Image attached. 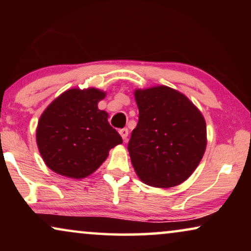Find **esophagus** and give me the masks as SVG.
I'll list each match as a JSON object with an SVG mask.
<instances>
[{
	"label": "esophagus",
	"instance_id": "esophagus-1",
	"mask_svg": "<svg viewBox=\"0 0 251 251\" xmlns=\"http://www.w3.org/2000/svg\"><path fill=\"white\" fill-rule=\"evenodd\" d=\"M119 132L123 138V140H126V138H128V135H129V130L126 128H123V129H120Z\"/></svg>",
	"mask_w": 251,
	"mask_h": 251
}]
</instances>
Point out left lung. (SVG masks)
Wrapping results in <instances>:
<instances>
[{
	"label": "left lung",
	"mask_w": 251,
	"mask_h": 251,
	"mask_svg": "<svg viewBox=\"0 0 251 251\" xmlns=\"http://www.w3.org/2000/svg\"><path fill=\"white\" fill-rule=\"evenodd\" d=\"M139 118L128 151L142 181L174 187L187 179L203 156L207 126L200 111L168 87L135 92Z\"/></svg>",
	"instance_id": "obj_1"
}]
</instances>
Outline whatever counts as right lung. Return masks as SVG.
Wrapping results in <instances>:
<instances>
[{
	"mask_svg": "<svg viewBox=\"0 0 251 251\" xmlns=\"http://www.w3.org/2000/svg\"><path fill=\"white\" fill-rule=\"evenodd\" d=\"M105 92L71 89L51 102L41 115L36 142L44 162L54 173L84 178L104 162L109 150L122 143L98 109Z\"/></svg>",
	"mask_w": 251,
	"mask_h": 251,
	"instance_id": "add662e5",
	"label": "right lung"
}]
</instances>
